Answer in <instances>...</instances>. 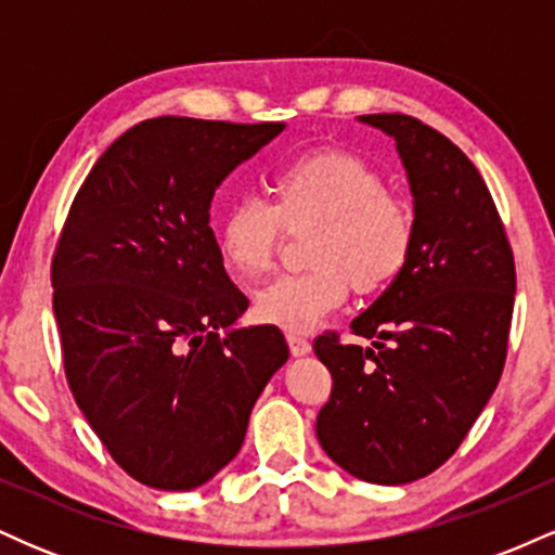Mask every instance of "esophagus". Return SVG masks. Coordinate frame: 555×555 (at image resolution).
<instances>
[{
  "label": "esophagus",
  "mask_w": 555,
  "mask_h": 555,
  "mask_svg": "<svg viewBox=\"0 0 555 555\" xmlns=\"http://www.w3.org/2000/svg\"><path fill=\"white\" fill-rule=\"evenodd\" d=\"M286 341H289V352L295 354V358H305V354H310V349H313L310 341L299 334H286Z\"/></svg>",
  "instance_id": "esophagus-1"
}]
</instances>
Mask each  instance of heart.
I'll return each instance as SVG.
<instances>
[{"mask_svg":"<svg viewBox=\"0 0 555 555\" xmlns=\"http://www.w3.org/2000/svg\"><path fill=\"white\" fill-rule=\"evenodd\" d=\"M271 203L242 195L216 227L227 269L256 282L276 263L284 227L313 229L305 247V273L260 289L256 318L289 334H308L358 295L384 292L406 269L415 247V216L365 158L339 149L299 154L271 177Z\"/></svg>","mask_w":555,"mask_h":555,"instance_id":"b5f03b06","label":"heart"}]
</instances>
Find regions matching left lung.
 Masks as SVG:
<instances>
[{
    "mask_svg": "<svg viewBox=\"0 0 555 555\" xmlns=\"http://www.w3.org/2000/svg\"><path fill=\"white\" fill-rule=\"evenodd\" d=\"M358 122L397 143L415 247L397 282L349 323L371 347L315 339L334 378L315 436L358 480L404 486L460 449L499 386L517 273L480 171L449 138L406 114Z\"/></svg>",
    "mask_w": 555,
    "mask_h": 555,
    "instance_id": "1",
    "label": "left lung"
}]
</instances>
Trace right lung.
Returning <instances> with one entry per match:
<instances>
[{
  "label": "right lung",
  "mask_w": 555,
  "mask_h": 555,
  "mask_svg": "<svg viewBox=\"0 0 555 555\" xmlns=\"http://www.w3.org/2000/svg\"><path fill=\"white\" fill-rule=\"evenodd\" d=\"M284 122L145 119L75 195L52 263L67 384L114 462L143 486L193 490L224 469L289 360L247 310L211 229L219 184Z\"/></svg>",
  "instance_id": "1"
}]
</instances>
